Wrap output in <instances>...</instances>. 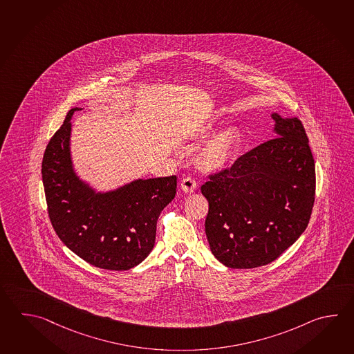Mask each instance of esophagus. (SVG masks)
Segmentation results:
<instances>
[{
  "label": "esophagus",
  "mask_w": 354,
  "mask_h": 354,
  "mask_svg": "<svg viewBox=\"0 0 354 354\" xmlns=\"http://www.w3.org/2000/svg\"><path fill=\"white\" fill-rule=\"evenodd\" d=\"M195 188H196V181L192 178V176H187L181 180V189L185 192V193H193Z\"/></svg>",
  "instance_id": "1"
}]
</instances>
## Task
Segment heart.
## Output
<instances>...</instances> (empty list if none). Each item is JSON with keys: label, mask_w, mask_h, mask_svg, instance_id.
Returning <instances> with one entry per match:
<instances>
[{"label": "heart", "mask_w": 354, "mask_h": 354, "mask_svg": "<svg viewBox=\"0 0 354 354\" xmlns=\"http://www.w3.org/2000/svg\"><path fill=\"white\" fill-rule=\"evenodd\" d=\"M213 130V122L204 123L196 136H207ZM239 141V133L234 129H227L216 135L198 156V164L204 170H219L231 161Z\"/></svg>", "instance_id": "1"}]
</instances>
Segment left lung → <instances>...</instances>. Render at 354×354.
<instances>
[{
  "label": "left lung",
  "mask_w": 354,
  "mask_h": 354,
  "mask_svg": "<svg viewBox=\"0 0 354 354\" xmlns=\"http://www.w3.org/2000/svg\"><path fill=\"white\" fill-rule=\"evenodd\" d=\"M274 138L209 175L205 234L231 268L265 266L301 236L315 201V162L299 118L274 113Z\"/></svg>",
  "instance_id": "8db88e82"
}]
</instances>
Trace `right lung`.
Returning a JSON list of instances; mask_svg holds the SVG:
<instances>
[{
	"label": "right lung",
	"instance_id": "obj_1",
	"mask_svg": "<svg viewBox=\"0 0 354 354\" xmlns=\"http://www.w3.org/2000/svg\"><path fill=\"white\" fill-rule=\"evenodd\" d=\"M72 109L44 152L41 174L54 231L88 263L123 271L150 254L160 213L176 194V176L138 179L107 193L80 180L71 156Z\"/></svg>",
	"mask_w": 354,
	"mask_h": 354
}]
</instances>
